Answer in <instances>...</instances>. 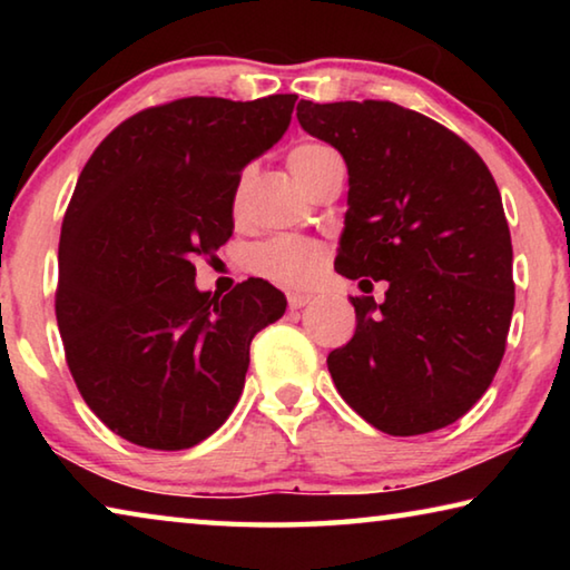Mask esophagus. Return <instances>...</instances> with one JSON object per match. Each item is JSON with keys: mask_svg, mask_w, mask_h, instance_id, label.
<instances>
[{"mask_svg": "<svg viewBox=\"0 0 570 570\" xmlns=\"http://www.w3.org/2000/svg\"><path fill=\"white\" fill-rule=\"evenodd\" d=\"M308 302H312V296H308V294H302V292H292V294H288V308H302V306H306Z\"/></svg>", "mask_w": 570, "mask_h": 570, "instance_id": "esophagus-1", "label": "esophagus"}]
</instances>
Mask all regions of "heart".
<instances>
[{"label": "heart", "instance_id": "1", "mask_svg": "<svg viewBox=\"0 0 570 570\" xmlns=\"http://www.w3.org/2000/svg\"><path fill=\"white\" fill-rule=\"evenodd\" d=\"M336 153L332 148L322 146V142H302L292 153H288V168L296 176V180L306 188L316 173H320L326 163L334 160ZM246 190V176L240 178L236 190V210L240 208V198ZM250 272L264 276L266 282L286 286V288H304L316 282L322 266H324V246L308 238H272L266 244H258L250 250L248 258Z\"/></svg>", "mask_w": 570, "mask_h": 570}]
</instances>
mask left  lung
Returning <instances> with one entry per match:
<instances>
[{"instance_id": "1", "label": "left lung", "mask_w": 570, "mask_h": 570, "mask_svg": "<svg viewBox=\"0 0 570 570\" xmlns=\"http://www.w3.org/2000/svg\"><path fill=\"white\" fill-rule=\"evenodd\" d=\"M298 125L350 173L334 268L387 282L352 296L354 336L330 352L350 407L387 435L448 428L493 382L515 304L500 190L455 132L394 102L298 100Z\"/></svg>"}]
</instances>
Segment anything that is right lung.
<instances>
[{
	"label": "right lung",
	"mask_w": 570,
	"mask_h": 570,
	"mask_svg": "<svg viewBox=\"0 0 570 570\" xmlns=\"http://www.w3.org/2000/svg\"><path fill=\"white\" fill-rule=\"evenodd\" d=\"M296 95L183 98L120 122L82 168L62 220L55 312L82 400L115 435L186 450L244 392L248 346L286 296L248 278L198 292L196 256L234 234L240 170L274 148Z\"/></svg>",
	"instance_id": "add662e5"
}]
</instances>
